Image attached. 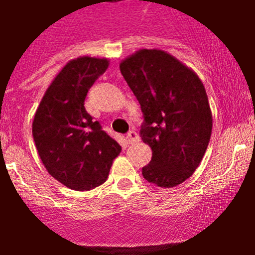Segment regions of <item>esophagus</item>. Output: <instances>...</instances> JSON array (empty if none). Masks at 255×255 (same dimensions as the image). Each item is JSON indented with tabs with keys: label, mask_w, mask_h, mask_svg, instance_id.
Returning a JSON list of instances; mask_svg holds the SVG:
<instances>
[{
	"label": "esophagus",
	"mask_w": 255,
	"mask_h": 255,
	"mask_svg": "<svg viewBox=\"0 0 255 255\" xmlns=\"http://www.w3.org/2000/svg\"><path fill=\"white\" fill-rule=\"evenodd\" d=\"M126 140H127L128 144H133L136 141H139V135H137V132L135 131H129L126 136Z\"/></svg>",
	"instance_id": "34e87169"
}]
</instances>
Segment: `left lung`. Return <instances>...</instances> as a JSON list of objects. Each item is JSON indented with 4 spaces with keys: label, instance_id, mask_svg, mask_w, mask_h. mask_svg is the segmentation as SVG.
Returning <instances> with one entry per match:
<instances>
[{
    "label": "left lung",
    "instance_id": "obj_1",
    "mask_svg": "<svg viewBox=\"0 0 255 255\" xmlns=\"http://www.w3.org/2000/svg\"><path fill=\"white\" fill-rule=\"evenodd\" d=\"M120 73L144 114L140 137L152 149L147 181L173 188L189 178L209 144L213 116L201 79L160 49H140L120 62Z\"/></svg>",
    "mask_w": 255,
    "mask_h": 255
}]
</instances>
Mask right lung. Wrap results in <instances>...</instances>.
<instances>
[{"label":"right lung","mask_w":255,"mask_h":255,"mask_svg":"<svg viewBox=\"0 0 255 255\" xmlns=\"http://www.w3.org/2000/svg\"><path fill=\"white\" fill-rule=\"evenodd\" d=\"M108 65V58L88 55L67 62L34 115L38 155L50 176L70 189L90 190L102 185L122 151L85 108L88 90Z\"/></svg>","instance_id":"add662e5"}]
</instances>
